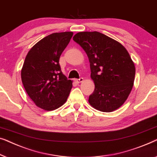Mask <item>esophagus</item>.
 Wrapping results in <instances>:
<instances>
[{"mask_svg": "<svg viewBox=\"0 0 157 157\" xmlns=\"http://www.w3.org/2000/svg\"><path fill=\"white\" fill-rule=\"evenodd\" d=\"M84 80V78H79V79H75V81L77 83H79V82H82Z\"/></svg>", "mask_w": 157, "mask_h": 157, "instance_id": "obj_1", "label": "esophagus"}]
</instances>
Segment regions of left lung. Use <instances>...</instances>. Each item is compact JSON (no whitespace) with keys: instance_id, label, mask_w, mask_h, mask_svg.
I'll return each mask as SVG.
<instances>
[{"instance_id":"obj_1","label":"left lung","mask_w":157,"mask_h":157,"mask_svg":"<svg viewBox=\"0 0 157 157\" xmlns=\"http://www.w3.org/2000/svg\"><path fill=\"white\" fill-rule=\"evenodd\" d=\"M73 40L87 55L94 90L89 103L101 112H110L122 106L131 92L135 67L124 46L101 33L80 32Z\"/></svg>"}]
</instances>
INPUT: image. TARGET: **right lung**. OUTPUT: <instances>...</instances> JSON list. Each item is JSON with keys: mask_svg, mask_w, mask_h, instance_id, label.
<instances>
[{"mask_svg": "<svg viewBox=\"0 0 157 157\" xmlns=\"http://www.w3.org/2000/svg\"><path fill=\"white\" fill-rule=\"evenodd\" d=\"M72 35V32L50 34L37 42L26 56L22 82L28 96L41 109H56L69 96L72 81L63 74L59 60Z\"/></svg>", "mask_w": 157, "mask_h": 157, "instance_id": "right-lung-1", "label": "right lung"}]
</instances>
